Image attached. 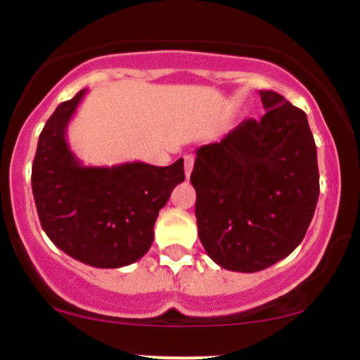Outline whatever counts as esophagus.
Segmentation results:
<instances>
[{"label": "esophagus", "instance_id": "34e87169", "mask_svg": "<svg viewBox=\"0 0 360 360\" xmlns=\"http://www.w3.org/2000/svg\"><path fill=\"white\" fill-rule=\"evenodd\" d=\"M193 163L195 158L191 157V155H186V157H184V174H186V179H190L191 170H193Z\"/></svg>", "mask_w": 360, "mask_h": 360}]
</instances>
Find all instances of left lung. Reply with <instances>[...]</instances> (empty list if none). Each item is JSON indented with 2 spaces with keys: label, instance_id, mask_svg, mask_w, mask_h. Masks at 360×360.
Returning a JSON list of instances; mask_svg holds the SVG:
<instances>
[{
  "label": "left lung",
  "instance_id": "1",
  "mask_svg": "<svg viewBox=\"0 0 360 360\" xmlns=\"http://www.w3.org/2000/svg\"><path fill=\"white\" fill-rule=\"evenodd\" d=\"M266 112L197 150L198 237L214 263L242 274L284 259L303 240L319 200L317 148L304 111L259 90Z\"/></svg>",
  "mask_w": 360,
  "mask_h": 360
}]
</instances>
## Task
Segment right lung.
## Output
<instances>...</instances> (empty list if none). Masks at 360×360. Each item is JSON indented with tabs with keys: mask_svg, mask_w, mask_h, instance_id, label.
I'll use <instances>...</instances> for the list:
<instances>
[{
	"mask_svg": "<svg viewBox=\"0 0 360 360\" xmlns=\"http://www.w3.org/2000/svg\"><path fill=\"white\" fill-rule=\"evenodd\" d=\"M86 89L46 120L32 162V195L50 240L82 263L120 268L153 244L160 209L184 181L183 158L169 167L129 162L85 167L68 146L69 120Z\"/></svg>",
	"mask_w": 360,
	"mask_h": 360,
	"instance_id": "right-lung-1",
	"label": "right lung"
}]
</instances>
